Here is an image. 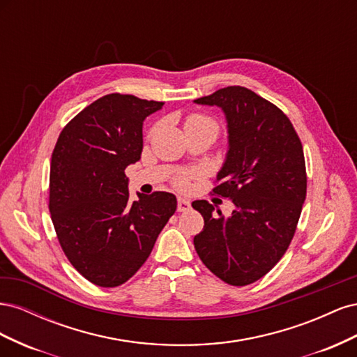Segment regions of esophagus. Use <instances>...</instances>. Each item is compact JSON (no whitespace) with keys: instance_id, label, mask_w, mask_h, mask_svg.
Returning <instances> with one entry per match:
<instances>
[{"instance_id":"1","label":"esophagus","mask_w":357,"mask_h":357,"mask_svg":"<svg viewBox=\"0 0 357 357\" xmlns=\"http://www.w3.org/2000/svg\"><path fill=\"white\" fill-rule=\"evenodd\" d=\"M189 208H190V201L189 199H186V198H178L177 199V210L180 213L188 211Z\"/></svg>"}]
</instances>
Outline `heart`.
Instances as JSON below:
<instances>
[{
	"label": "heart",
	"instance_id": "b5f03b06",
	"mask_svg": "<svg viewBox=\"0 0 357 357\" xmlns=\"http://www.w3.org/2000/svg\"><path fill=\"white\" fill-rule=\"evenodd\" d=\"M202 123H213L215 125L211 119L205 117V116H201V114H192L188 117L186 121V128L189 126H193V125H202ZM190 185V174H181L176 178V186L181 190H186Z\"/></svg>",
	"mask_w": 357,
	"mask_h": 357
}]
</instances>
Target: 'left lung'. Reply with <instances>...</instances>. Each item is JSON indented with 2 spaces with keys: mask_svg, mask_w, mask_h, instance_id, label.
Masks as SVG:
<instances>
[{
  "mask_svg": "<svg viewBox=\"0 0 357 357\" xmlns=\"http://www.w3.org/2000/svg\"><path fill=\"white\" fill-rule=\"evenodd\" d=\"M193 102L225 113L228 153L213 192L235 205L225 218L208 201H193L204 218L193 244L202 264L225 283L250 284L271 271L294 238L307 195L304 150L289 117L243 86Z\"/></svg>",
  "mask_w": 357,
  "mask_h": 357,
  "instance_id": "1",
  "label": "left lung"
}]
</instances>
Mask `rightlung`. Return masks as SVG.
Instances as JSON below:
<instances>
[{
    "label": "right lung",
    "mask_w": 357,
    "mask_h": 357,
    "mask_svg": "<svg viewBox=\"0 0 357 357\" xmlns=\"http://www.w3.org/2000/svg\"><path fill=\"white\" fill-rule=\"evenodd\" d=\"M164 102L110 93L62 129L52 153L49 210L71 265L91 283L121 286L131 278L174 214L168 192L129 199L125 168L143 152V122Z\"/></svg>",
    "instance_id": "1"
}]
</instances>
